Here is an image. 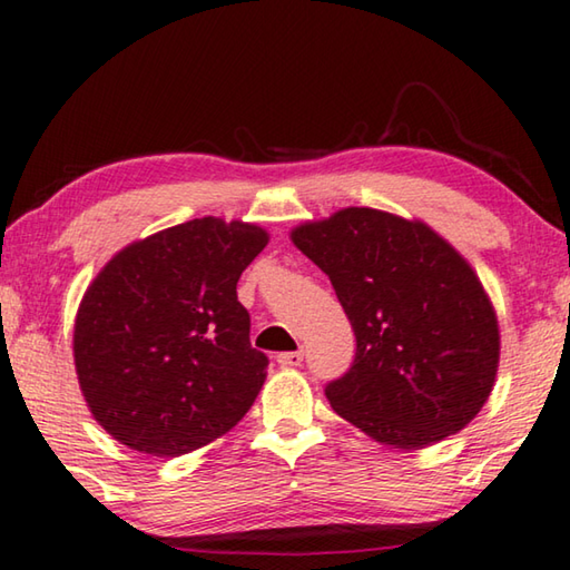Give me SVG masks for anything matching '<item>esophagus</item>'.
Returning a JSON list of instances; mask_svg holds the SVG:
<instances>
[{"mask_svg":"<svg viewBox=\"0 0 570 570\" xmlns=\"http://www.w3.org/2000/svg\"><path fill=\"white\" fill-rule=\"evenodd\" d=\"M277 363L283 368H293V366H301L303 363V351H285V353H277Z\"/></svg>","mask_w":570,"mask_h":570,"instance_id":"34e87169","label":"esophagus"}]
</instances>
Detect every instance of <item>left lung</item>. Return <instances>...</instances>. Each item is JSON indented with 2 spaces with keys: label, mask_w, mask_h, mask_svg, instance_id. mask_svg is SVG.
Instances as JSON below:
<instances>
[{
  "label": "left lung",
  "mask_w": 570,
  "mask_h": 570,
  "mask_svg": "<svg viewBox=\"0 0 570 570\" xmlns=\"http://www.w3.org/2000/svg\"><path fill=\"white\" fill-rule=\"evenodd\" d=\"M291 239L346 311L356 358L325 386L335 414L396 450L468 426L495 386L498 315L468 259L419 219L348 207Z\"/></svg>",
  "instance_id": "1"
}]
</instances>
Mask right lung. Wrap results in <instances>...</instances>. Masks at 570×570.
<instances>
[{"label": "right lung", "instance_id": "1", "mask_svg": "<svg viewBox=\"0 0 570 570\" xmlns=\"http://www.w3.org/2000/svg\"><path fill=\"white\" fill-rule=\"evenodd\" d=\"M267 239L257 224L191 219L124 247L88 285L75 315V371L114 440L179 456L249 412L267 356L249 343L237 279Z\"/></svg>", "mask_w": 570, "mask_h": 570}]
</instances>
